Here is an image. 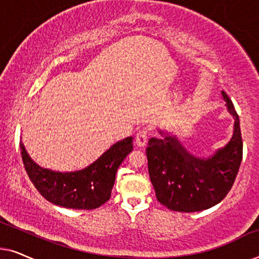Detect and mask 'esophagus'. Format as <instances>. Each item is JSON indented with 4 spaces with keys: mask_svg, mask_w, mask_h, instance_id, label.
I'll list each match as a JSON object with an SVG mask.
<instances>
[{
    "mask_svg": "<svg viewBox=\"0 0 259 259\" xmlns=\"http://www.w3.org/2000/svg\"><path fill=\"white\" fill-rule=\"evenodd\" d=\"M148 138H150V131L147 128H143L137 132L136 138H134V143H136L138 147H144L147 144Z\"/></svg>",
    "mask_w": 259,
    "mask_h": 259,
    "instance_id": "34e87169",
    "label": "esophagus"
}]
</instances>
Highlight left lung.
Listing matches in <instances>:
<instances>
[{
  "label": "left lung",
  "mask_w": 259,
  "mask_h": 259,
  "mask_svg": "<svg viewBox=\"0 0 259 259\" xmlns=\"http://www.w3.org/2000/svg\"><path fill=\"white\" fill-rule=\"evenodd\" d=\"M235 116L232 139L213 157L198 159L173 137L148 141V173L158 201L172 211L196 212L222 201L231 190L243 158L239 116L229 95L222 92Z\"/></svg>",
  "instance_id": "1"
}]
</instances>
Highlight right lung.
Listing matches in <instances>:
<instances>
[{"instance_id":"right-lung-1","label":"right lung","mask_w":259,"mask_h":259,"mask_svg":"<svg viewBox=\"0 0 259 259\" xmlns=\"http://www.w3.org/2000/svg\"><path fill=\"white\" fill-rule=\"evenodd\" d=\"M132 138L119 141L87 168L70 173L41 168L27 154L22 141H20V148L24 168L42 197L62 207L93 210L111 198L115 173L123 159L132 152Z\"/></svg>"}]
</instances>
